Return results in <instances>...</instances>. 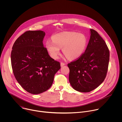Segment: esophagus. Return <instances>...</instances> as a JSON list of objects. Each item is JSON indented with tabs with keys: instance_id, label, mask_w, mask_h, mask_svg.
<instances>
[{
	"instance_id": "esophagus-1",
	"label": "esophagus",
	"mask_w": 122,
	"mask_h": 122,
	"mask_svg": "<svg viewBox=\"0 0 122 122\" xmlns=\"http://www.w3.org/2000/svg\"><path fill=\"white\" fill-rule=\"evenodd\" d=\"M60 65H61V66H64V65H65V63H63V62H61V63H60Z\"/></svg>"
}]
</instances>
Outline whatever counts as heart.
<instances>
[{"mask_svg":"<svg viewBox=\"0 0 122 122\" xmlns=\"http://www.w3.org/2000/svg\"><path fill=\"white\" fill-rule=\"evenodd\" d=\"M87 39L84 34L74 32H63L55 34L53 40H48L46 47L50 56L58 58L60 48L65 56L70 59L80 57L85 50Z\"/></svg>","mask_w":122,"mask_h":122,"instance_id":"heart-1","label":"heart"}]
</instances>
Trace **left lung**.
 Returning a JSON list of instances; mask_svg holds the SVG:
<instances>
[{
    "label": "left lung",
    "instance_id": "8db88e82",
    "mask_svg": "<svg viewBox=\"0 0 122 122\" xmlns=\"http://www.w3.org/2000/svg\"><path fill=\"white\" fill-rule=\"evenodd\" d=\"M91 36L84 53L68 63L69 81L75 90L89 92L105 80L109 66L110 51L98 33L90 29Z\"/></svg>",
    "mask_w": 122,
    "mask_h": 122
}]
</instances>
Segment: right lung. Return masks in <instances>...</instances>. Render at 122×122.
I'll return each instance as SVG.
<instances>
[{
    "label": "right lung",
    "mask_w": 122,
    "mask_h": 122,
    "mask_svg": "<svg viewBox=\"0 0 122 122\" xmlns=\"http://www.w3.org/2000/svg\"><path fill=\"white\" fill-rule=\"evenodd\" d=\"M45 33L27 31L15 41L11 53L12 71L17 81L27 92L42 93L53 83L60 63L51 58L43 46Z\"/></svg>",
    "instance_id": "add662e5"
}]
</instances>
